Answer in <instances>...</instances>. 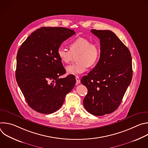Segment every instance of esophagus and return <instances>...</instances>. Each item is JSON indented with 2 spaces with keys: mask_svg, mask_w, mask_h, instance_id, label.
I'll use <instances>...</instances> for the list:
<instances>
[{
  "mask_svg": "<svg viewBox=\"0 0 148 148\" xmlns=\"http://www.w3.org/2000/svg\"><path fill=\"white\" fill-rule=\"evenodd\" d=\"M75 79H76L77 84H79L80 83V79H79V78L78 76L75 77Z\"/></svg>",
  "mask_w": 148,
  "mask_h": 148,
  "instance_id": "34e87169",
  "label": "esophagus"
}]
</instances>
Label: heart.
<instances>
[{"instance_id": "obj_1", "label": "heart", "mask_w": 148, "mask_h": 148, "mask_svg": "<svg viewBox=\"0 0 148 148\" xmlns=\"http://www.w3.org/2000/svg\"><path fill=\"white\" fill-rule=\"evenodd\" d=\"M57 54L60 60L69 64L74 56L77 57L76 64H72L66 67L67 73L71 75H79L85 72L89 66H94L99 60L101 50L99 45L86 38L79 37L73 41L70 44V49L60 47Z\"/></svg>"}]
</instances>
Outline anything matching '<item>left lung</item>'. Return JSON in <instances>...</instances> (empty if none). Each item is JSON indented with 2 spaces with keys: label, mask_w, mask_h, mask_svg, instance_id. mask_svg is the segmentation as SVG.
<instances>
[{
  "label": "left lung",
  "mask_w": 148,
  "mask_h": 148,
  "mask_svg": "<svg viewBox=\"0 0 148 148\" xmlns=\"http://www.w3.org/2000/svg\"><path fill=\"white\" fill-rule=\"evenodd\" d=\"M100 40L101 56L97 64L81 82L88 90L84 108L95 116L115 111L132 78V57L129 49L110 30L92 29Z\"/></svg>",
  "instance_id": "obj_1"
}]
</instances>
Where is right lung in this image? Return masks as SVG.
Returning a JSON list of instances; mask_svg holds the SVG:
<instances>
[{
  "mask_svg": "<svg viewBox=\"0 0 148 148\" xmlns=\"http://www.w3.org/2000/svg\"><path fill=\"white\" fill-rule=\"evenodd\" d=\"M61 27H43L29 36L19 48L16 78L29 107L45 114L57 111L76 81L66 73L57 54L63 41L75 34Z\"/></svg>",
  "mask_w": 148,
  "mask_h": 148,
  "instance_id": "obj_1",
  "label": "right lung"
}]
</instances>
